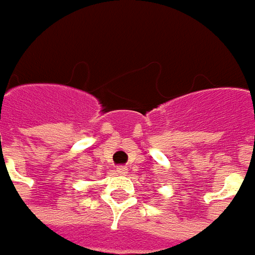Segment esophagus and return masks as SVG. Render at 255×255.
<instances>
[{
	"instance_id": "34e87169",
	"label": "esophagus",
	"mask_w": 255,
	"mask_h": 255,
	"mask_svg": "<svg viewBox=\"0 0 255 255\" xmlns=\"http://www.w3.org/2000/svg\"><path fill=\"white\" fill-rule=\"evenodd\" d=\"M116 173H119V174H126V173H128V169H126L125 166H118V167H116Z\"/></svg>"
}]
</instances>
